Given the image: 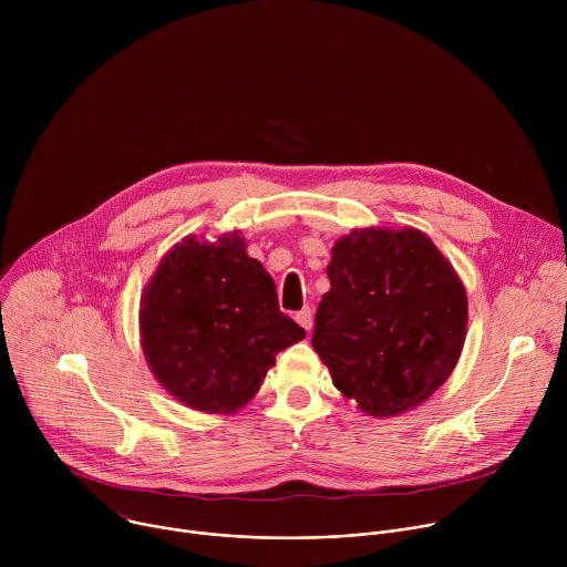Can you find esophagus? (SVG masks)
Masks as SVG:
<instances>
[{"label": "esophagus", "mask_w": 567, "mask_h": 567, "mask_svg": "<svg viewBox=\"0 0 567 567\" xmlns=\"http://www.w3.org/2000/svg\"><path fill=\"white\" fill-rule=\"evenodd\" d=\"M296 320L300 322V326H302L307 332H311V328H313V313H311V307H302V309L296 313Z\"/></svg>", "instance_id": "1"}]
</instances>
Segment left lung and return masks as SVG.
<instances>
[{
    "mask_svg": "<svg viewBox=\"0 0 567 567\" xmlns=\"http://www.w3.org/2000/svg\"><path fill=\"white\" fill-rule=\"evenodd\" d=\"M332 289L311 346L334 385L374 417L406 413L453 372L466 332V293L415 228H357L332 249Z\"/></svg>",
    "mask_w": 567,
    "mask_h": 567,
    "instance_id": "left-lung-1",
    "label": "left lung"
}]
</instances>
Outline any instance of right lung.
<instances>
[{
    "label": "right lung",
    "mask_w": 567,
    "mask_h": 567,
    "mask_svg": "<svg viewBox=\"0 0 567 567\" xmlns=\"http://www.w3.org/2000/svg\"><path fill=\"white\" fill-rule=\"evenodd\" d=\"M305 339L278 307L276 282L237 233L184 239L141 298L145 359L173 396L202 413H233L260 390L276 354Z\"/></svg>",
    "instance_id": "1"
}]
</instances>
